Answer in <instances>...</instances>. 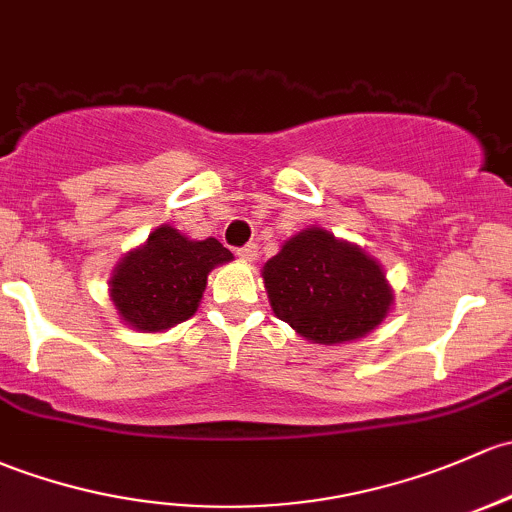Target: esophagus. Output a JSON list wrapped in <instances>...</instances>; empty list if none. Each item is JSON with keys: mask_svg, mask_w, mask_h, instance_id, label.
Listing matches in <instances>:
<instances>
[{"mask_svg": "<svg viewBox=\"0 0 512 512\" xmlns=\"http://www.w3.org/2000/svg\"><path fill=\"white\" fill-rule=\"evenodd\" d=\"M235 255H238L240 260H245V262L255 260V257H257V245H255V242H247V245H242V247H238V250H235Z\"/></svg>", "mask_w": 512, "mask_h": 512, "instance_id": "1", "label": "esophagus"}]
</instances>
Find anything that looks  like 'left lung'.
I'll use <instances>...</instances> for the list:
<instances>
[{"instance_id":"left-lung-1","label":"left lung","mask_w":512,"mask_h":512,"mask_svg":"<svg viewBox=\"0 0 512 512\" xmlns=\"http://www.w3.org/2000/svg\"><path fill=\"white\" fill-rule=\"evenodd\" d=\"M272 311L314 343L353 341L387 316L392 292L373 257L309 228L262 270Z\"/></svg>"}]
</instances>
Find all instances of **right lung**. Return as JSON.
Here are the masks:
<instances>
[{"label":"right lung","instance_id":"add662e5","mask_svg":"<svg viewBox=\"0 0 512 512\" xmlns=\"http://www.w3.org/2000/svg\"><path fill=\"white\" fill-rule=\"evenodd\" d=\"M233 260L215 238L188 240L161 225L147 245L129 252L112 274L110 292L117 311L139 331H164L196 314L208 272Z\"/></svg>","mask_w":512,"mask_h":512}]
</instances>
